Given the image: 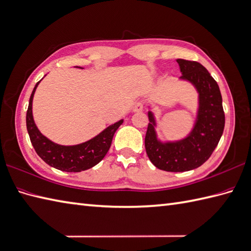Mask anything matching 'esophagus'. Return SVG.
<instances>
[{
    "label": "esophagus",
    "mask_w": 251,
    "mask_h": 251,
    "mask_svg": "<svg viewBox=\"0 0 251 251\" xmlns=\"http://www.w3.org/2000/svg\"><path fill=\"white\" fill-rule=\"evenodd\" d=\"M143 106H144L143 101L139 100V101H137L135 104H133V108H132V110H133V111H135V112L142 111V110H143Z\"/></svg>",
    "instance_id": "34e87169"
}]
</instances>
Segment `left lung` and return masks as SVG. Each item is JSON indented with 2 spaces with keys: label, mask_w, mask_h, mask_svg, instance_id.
<instances>
[{
  "label": "left lung",
  "mask_w": 251,
  "mask_h": 251,
  "mask_svg": "<svg viewBox=\"0 0 251 251\" xmlns=\"http://www.w3.org/2000/svg\"><path fill=\"white\" fill-rule=\"evenodd\" d=\"M182 75L199 93V111L194 129L176 142L161 143L155 132V119L149 112L145 151L152 164L168 172H184L200 167L211 157L223 136L225 112L219 86L207 69L196 61L177 59Z\"/></svg>",
  "instance_id": "1"
}]
</instances>
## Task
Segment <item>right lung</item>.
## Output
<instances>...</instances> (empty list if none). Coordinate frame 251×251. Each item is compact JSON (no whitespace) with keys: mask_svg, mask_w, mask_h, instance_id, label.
I'll return each instance as SVG.
<instances>
[{"mask_svg":"<svg viewBox=\"0 0 251 251\" xmlns=\"http://www.w3.org/2000/svg\"><path fill=\"white\" fill-rule=\"evenodd\" d=\"M39 82L40 81L36 83L32 92L26 111V129L37 155L46 164L65 172H81L97 165L108 153L114 133L123 123V120L109 126L95 138L84 143L72 147L56 144L42 135L33 120L32 102Z\"/></svg>","mask_w":251,"mask_h":251,"instance_id":"right-lung-1","label":"right lung"}]
</instances>
